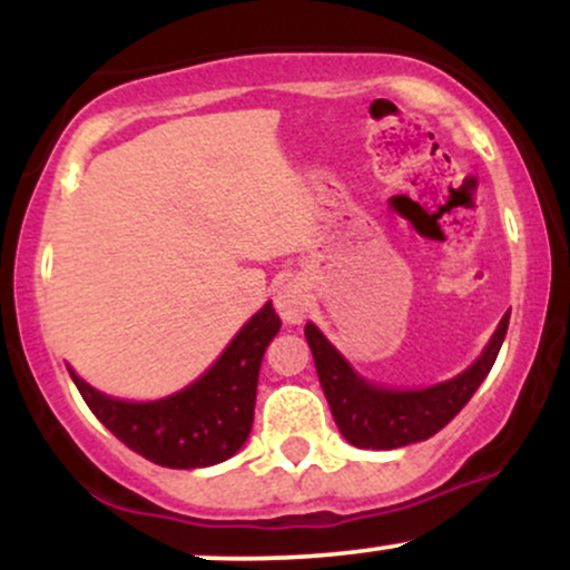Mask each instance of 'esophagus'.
I'll use <instances>...</instances> for the list:
<instances>
[{
	"instance_id": "34e87169",
	"label": "esophagus",
	"mask_w": 570,
	"mask_h": 570,
	"mask_svg": "<svg viewBox=\"0 0 570 570\" xmlns=\"http://www.w3.org/2000/svg\"><path fill=\"white\" fill-rule=\"evenodd\" d=\"M276 307L284 322L299 324L305 318L307 307H311V294L305 292V286L299 281H286L276 292Z\"/></svg>"
}]
</instances>
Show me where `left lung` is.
I'll return each mask as SVG.
<instances>
[{
    "label": "left lung",
    "mask_w": 570,
    "mask_h": 570,
    "mask_svg": "<svg viewBox=\"0 0 570 570\" xmlns=\"http://www.w3.org/2000/svg\"><path fill=\"white\" fill-rule=\"evenodd\" d=\"M507 326L509 313L501 318L485 353L472 367L453 381L421 391H391L364 383L313 324H305V340L340 434L353 448L394 450L429 440L466 407L499 356Z\"/></svg>",
    "instance_id": "obj_1"
}]
</instances>
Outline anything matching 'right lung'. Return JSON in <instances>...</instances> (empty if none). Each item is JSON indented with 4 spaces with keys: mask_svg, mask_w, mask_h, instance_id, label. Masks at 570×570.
I'll return each mask as SVG.
<instances>
[{
    "mask_svg": "<svg viewBox=\"0 0 570 570\" xmlns=\"http://www.w3.org/2000/svg\"><path fill=\"white\" fill-rule=\"evenodd\" d=\"M278 330L276 307L267 303L200 381L158 402L104 396L75 372L71 381L98 421L134 453L168 469L214 466L238 453L252 431L259 364Z\"/></svg>",
    "mask_w": 570,
    "mask_h": 570,
    "instance_id": "right-lung-1",
    "label": "right lung"
}]
</instances>
